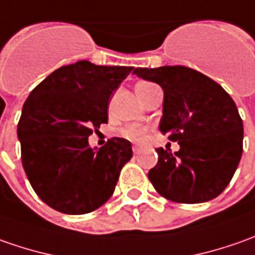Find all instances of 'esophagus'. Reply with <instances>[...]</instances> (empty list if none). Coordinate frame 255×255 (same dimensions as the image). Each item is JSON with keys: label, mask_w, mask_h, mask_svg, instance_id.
<instances>
[{"label": "esophagus", "mask_w": 255, "mask_h": 255, "mask_svg": "<svg viewBox=\"0 0 255 255\" xmlns=\"http://www.w3.org/2000/svg\"><path fill=\"white\" fill-rule=\"evenodd\" d=\"M139 151H141V148H139L138 145H134V146H132V152H134V154H138Z\"/></svg>", "instance_id": "1"}]
</instances>
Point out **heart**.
Listing matches in <instances>:
<instances>
[{
    "instance_id": "obj_1",
    "label": "heart",
    "mask_w": 255,
    "mask_h": 255,
    "mask_svg": "<svg viewBox=\"0 0 255 255\" xmlns=\"http://www.w3.org/2000/svg\"><path fill=\"white\" fill-rule=\"evenodd\" d=\"M155 84L152 83H148V82H142V83H138L135 86V92L138 96H141L142 93H145L146 90H149L151 87H154ZM146 128L142 127V126H135V124H132V126H127V127H124L121 129V135L126 136L128 139H131V141H142L146 135Z\"/></svg>"
}]
</instances>
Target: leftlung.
<instances>
[{"label":"left lung","instance_id":"8db88e82","mask_svg":"<svg viewBox=\"0 0 255 255\" xmlns=\"http://www.w3.org/2000/svg\"><path fill=\"white\" fill-rule=\"evenodd\" d=\"M138 77L163 90L159 129L180 149L158 148L148 172L155 190L176 203L217 198L230 183L243 154V120L220 84L186 66L136 67Z\"/></svg>","mask_w":255,"mask_h":255}]
</instances>
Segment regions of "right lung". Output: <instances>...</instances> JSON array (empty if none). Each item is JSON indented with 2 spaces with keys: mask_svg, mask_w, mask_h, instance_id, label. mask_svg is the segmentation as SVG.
Segmentation results:
<instances>
[{
  "mask_svg": "<svg viewBox=\"0 0 255 255\" xmlns=\"http://www.w3.org/2000/svg\"><path fill=\"white\" fill-rule=\"evenodd\" d=\"M131 70L80 60L56 69L23 103L18 123L23 171L52 209L84 215L111 198L132 158L131 144L114 136L94 151L87 139L107 123L111 94Z\"/></svg>",
  "mask_w": 255,
  "mask_h": 255,
  "instance_id": "1",
  "label": "right lung"
}]
</instances>
